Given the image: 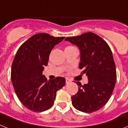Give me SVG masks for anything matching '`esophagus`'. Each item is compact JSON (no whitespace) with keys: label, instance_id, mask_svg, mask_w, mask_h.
Masks as SVG:
<instances>
[{"label":"esophagus","instance_id":"1","mask_svg":"<svg viewBox=\"0 0 128 128\" xmlns=\"http://www.w3.org/2000/svg\"><path fill=\"white\" fill-rule=\"evenodd\" d=\"M70 81L71 80H70V79H68V78H66V83H69Z\"/></svg>","mask_w":128,"mask_h":128}]
</instances>
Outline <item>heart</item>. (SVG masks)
I'll list each match as a JSON object with an SVG mask.
<instances>
[{"label":"heart","mask_w":128,"mask_h":128,"mask_svg":"<svg viewBox=\"0 0 128 128\" xmlns=\"http://www.w3.org/2000/svg\"><path fill=\"white\" fill-rule=\"evenodd\" d=\"M69 47H71V46H69Z\"/></svg>","instance_id":"heart-1"}]
</instances>
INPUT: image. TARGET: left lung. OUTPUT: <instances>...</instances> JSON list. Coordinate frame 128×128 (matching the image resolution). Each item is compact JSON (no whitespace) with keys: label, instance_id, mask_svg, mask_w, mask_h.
<instances>
[{"label":"left lung","instance_id":"1","mask_svg":"<svg viewBox=\"0 0 128 128\" xmlns=\"http://www.w3.org/2000/svg\"><path fill=\"white\" fill-rule=\"evenodd\" d=\"M65 40L80 48L79 67L83 69L82 74H86L88 80L84 85L76 82L79 88L71 98L72 105L82 112L99 110L110 98L117 80L112 50L102 38L92 32Z\"/></svg>","mask_w":128,"mask_h":128}]
</instances>
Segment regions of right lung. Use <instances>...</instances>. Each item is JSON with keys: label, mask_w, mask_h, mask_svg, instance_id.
I'll return each mask as SVG.
<instances>
[{"label": "right lung", "mask_w": 128, "mask_h": 128, "mask_svg": "<svg viewBox=\"0 0 128 128\" xmlns=\"http://www.w3.org/2000/svg\"><path fill=\"white\" fill-rule=\"evenodd\" d=\"M64 38L36 34L16 52L11 66V81L18 98L28 110L41 112L51 108L56 92L65 84L64 78L47 81L42 75L52 49Z\"/></svg>", "instance_id": "obj_1"}]
</instances>
